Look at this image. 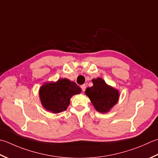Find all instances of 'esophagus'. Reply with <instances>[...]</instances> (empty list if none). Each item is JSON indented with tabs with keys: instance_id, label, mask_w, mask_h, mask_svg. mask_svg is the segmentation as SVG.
I'll list each match as a JSON object with an SVG mask.
<instances>
[{
	"instance_id": "1",
	"label": "esophagus",
	"mask_w": 158,
	"mask_h": 158,
	"mask_svg": "<svg viewBox=\"0 0 158 158\" xmlns=\"http://www.w3.org/2000/svg\"><path fill=\"white\" fill-rule=\"evenodd\" d=\"M81 89H82V91H83V92H84V91L85 90V88H86V85H85V84H83V85H81Z\"/></svg>"
}]
</instances>
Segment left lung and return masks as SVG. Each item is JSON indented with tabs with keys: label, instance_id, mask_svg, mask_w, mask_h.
Masks as SVG:
<instances>
[{
	"label": "left lung",
	"instance_id": "8db88e82",
	"mask_svg": "<svg viewBox=\"0 0 158 158\" xmlns=\"http://www.w3.org/2000/svg\"><path fill=\"white\" fill-rule=\"evenodd\" d=\"M92 81L93 86L86 88L85 94L97 112L103 114L109 112L119 100L118 89L108 85L101 77L92 79Z\"/></svg>",
	"mask_w": 158,
	"mask_h": 158
}]
</instances>
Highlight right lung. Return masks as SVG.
Wrapping results in <instances>:
<instances>
[{"instance_id":"obj_1","label":"right lung","mask_w":158,"mask_h":158,"mask_svg":"<svg viewBox=\"0 0 158 158\" xmlns=\"http://www.w3.org/2000/svg\"><path fill=\"white\" fill-rule=\"evenodd\" d=\"M81 92V89L75 82L64 78L45 82L39 89V97L46 110L57 114L66 110L73 96Z\"/></svg>"}]
</instances>
